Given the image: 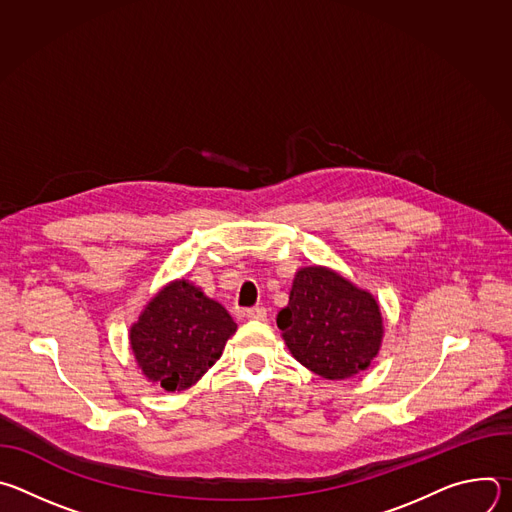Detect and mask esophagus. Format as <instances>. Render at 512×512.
Here are the masks:
<instances>
[{"label": "esophagus", "instance_id": "esophagus-1", "mask_svg": "<svg viewBox=\"0 0 512 512\" xmlns=\"http://www.w3.org/2000/svg\"><path fill=\"white\" fill-rule=\"evenodd\" d=\"M249 320H265L267 318V310L263 306H255V308H249L247 314H245Z\"/></svg>", "mask_w": 512, "mask_h": 512}]
</instances>
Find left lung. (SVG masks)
Listing matches in <instances>:
<instances>
[{
    "mask_svg": "<svg viewBox=\"0 0 512 512\" xmlns=\"http://www.w3.org/2000/svg\"><path fill=\"white\" fill-rule=\"evenodd\" d=\"M281 336L312 373L340 381L369 369L383 340L377 300L328 267L296 273L289 304L277 314Z\"/></svg>",
    "mask_w": 512,
    "mask_h": 512,
    "instance_id": "obj_1",
    "label": "left lung"
}]
</instances>
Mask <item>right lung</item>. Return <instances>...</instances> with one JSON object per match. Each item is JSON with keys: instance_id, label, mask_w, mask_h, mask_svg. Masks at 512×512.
<instances>
[{"instance_id": "right-lung-1", "label": "right lung", "mask_w": 512, "mask_h": 512, "mask_svg": "<svg viewBox=\"0 0 512 512\" xmlns=\"http://www.w3.org/2000/svg\"><path fill=\"white\" fill-rule=\"evenodd\" d=\"M237 324L231 314L186 279L162 287L129 330L145 379L166 391L192 387L221 358Z\"/></svg>"}]
</instances>
